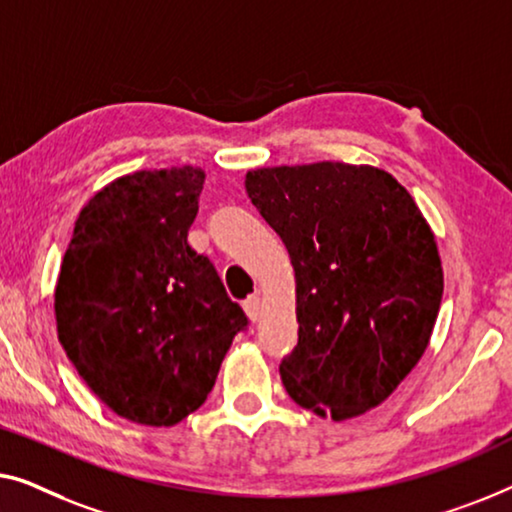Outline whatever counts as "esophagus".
I'll list each match as a JSON object with an SVG mask.
<instances>
[{"mask_svg":"<svg viewBox=\"0 0 512 512\" xmlns=\"http://www.w3.org/2000/svg\"><path fill=\"white\" fill-rule=\"evenodd\" d=\"M243 311H246V315L253 322L259 320V315H262V299H259V294H253V297L243 301Z\"/></svg>","mask_w":512,"mask_h":512,"instance_id":"34e87169","label":"esophagus"}]
</instances>
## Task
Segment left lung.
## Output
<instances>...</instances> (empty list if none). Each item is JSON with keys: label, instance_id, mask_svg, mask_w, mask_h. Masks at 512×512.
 <instances>
[{"label": "left lung", "instance_id": "left-lung-1", "mask_svg": "<svg viewBox=\"0 0 512 512\" xmlns=\"http://www.w3.org/2000/svg\"><path fill=\"white\" fill-rule=\"evenodd\" d=\"M246 192L297 283L287 394L336 422L380 406L422 359L443 297L436 236L415 199L385 169L345 162L250 169Z\"/></svg>", "mask_w": 512, "mask_h": 512}]
</instances>
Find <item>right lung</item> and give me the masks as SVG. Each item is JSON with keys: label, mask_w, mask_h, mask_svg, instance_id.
<instances>
[{"label": "right lung", "mask_w": 512, "mask_h": 512, "mask_svg": "<svg viewBox=\"0 0 512 512\" xmlns=\"http://www.w3.org/2000/svg\"><path fill=\"white\" fill-rule=\"evenodd\" d=\"M204 169L134 171L78 213L55 285L57 338L125 420L174 427L206 401L248 325L187 232Z\"/></svg>", "instance_id": "1"}]
</instances>
